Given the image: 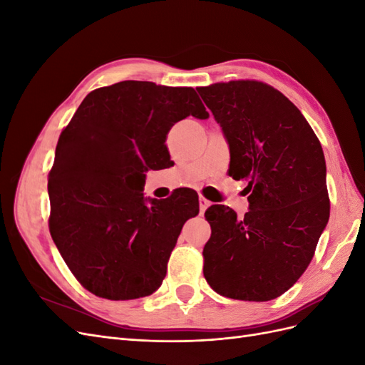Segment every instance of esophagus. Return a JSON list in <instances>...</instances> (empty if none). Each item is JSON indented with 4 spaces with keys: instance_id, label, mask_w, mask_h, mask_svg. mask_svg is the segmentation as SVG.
Listing matches in <instances>:
<instances>
[{
    "instance_id": "esophagus-1",
    "label": "esophagus",
    "mask_w": 365,
    "mask_h": 365,
    "mask_svg": "<svg viewBox=\"0 0 365 365\" xmlns=\"http://www.w3.org/2000/svg\"><path fill=\"white\" fill-rule=\"evenodd\" d=\"M210 204H212V202H210L208 200H205L204 196H200V210H201V213L205 212V210L210 207Z\"/></svg>"
}]
</instances>
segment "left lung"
I'll return each mask as SVG.
<instances>
[{
  "label": "left lung",
  "mask_w": 365,
  "mask_h": 365,
  "mask_svg": "<svg viewBox=\"0 0 365 365\" xmlns=\"http://www.w3.org/2000/svg\"><path fill=\"white\" fill-rule=\"evenodd\" d=\"M230 146L228 175L247 181L250 210L212 205L204 277L217 294L245 302L280 297L302 277L327 225L324 153L288 97L257 81L196 88Z\"/></svg>",
  "instance_id": "left-lung-1"
}]
</instances>
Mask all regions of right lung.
Returning a JSON list of instances; mask_svg holds the SVG:
<instances>
[{
	"mask_svg": "<svg viewBox=\"0 0 365 365\" xmlns=\"http://www.w3.org/2000/svg\"><path fill=\"white\" fill-rule=\"evenodd\" d=\"M208 118L189 86L125 81L97 88L62 130L48 175L50 235L85 289L108 300L155 292L197 195H143L148 168L169 157L165 138L185 117Z\"/></svg>",
	"mask_w": 365,
	"mask_h": 365,
	"instance_id": "add662e5",
	"label": "right lung"
}]
</instances>
